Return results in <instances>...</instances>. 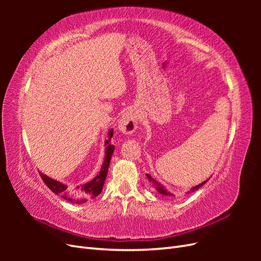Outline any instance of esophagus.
I'll list each match as a JSON object with an SVG mask.
<instances>
[{
	"instance_id": "34e87169",
	"label": "esophagus",
	"mask_w": 261,
	"mask_h": 261,
	"mask_svg": "<svg viewBox=\"0 0 261 261\" xmlns=\"http://www.w3.org/2000/svg\"><path fill=\"white\" fill-rule=\"evenodd\" d=\"M138 125V114L135 110H127L117 123V129L124 135H130L136 130Z\"/></svg>"
}]
</instances>
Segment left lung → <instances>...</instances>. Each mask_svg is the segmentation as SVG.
Segmentation results:
<instances>
[{
	"label": "left lung",
	"mask_w": 261,
	"mask_h": 261,
	"mask_svg": "<svg viewBox=\"0 0 261 261\" xmlns=\"http://www.w3.org/2000/svg\"><path fill=\"white\" fill-rule=\"evenodd\" d=\"M146 176H147V178H148V180L150 181V183L152 184V186H153V188L155 189V191L159 193V194H161V195H163V196H168V197H175V195H173L169 189H167V187L165 186H163V184H161L160 181H158L156 179H154L151 175L150 174H146ZM210 178V177H209ZM209 178L207 179V180H204V181H202V183H200V184H198V185H196V186H194V187H192V188H189V191L186 193V195H189V194H193V193H195L196 191H198V189L201 187V186H203L204 184L207 183V181L209 180Z\"/></svg>",
	"instance_id": "8db88e82"
}]
</instances>
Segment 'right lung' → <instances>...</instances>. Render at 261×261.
<instances>
[{"label":"right lung","mask_w":261,"mask_h":261,"mask_svg":"<svg viewBox=\"0 0 261 261\" xmlns=\"http://www.w3.org/2000/svg\"><path fill=\"white\" fill-rule=\"evenodd\" d=\"M113 137V128L108 132V139L105 141V160L102 163V167L98 174L94 176L92 179L86 181V183L77 186H68L67 184L62 183L57 179H53L52 177L43 174L42 172L39 171V174L42 177L45 185L48 186L51 191L61 196L63 199L67 200L68 202L73 203H84L88 200L94 198L102 192L105 181L107 178L108 170L110 167V161H111L112 154L114 152V146L111 144V138Z\"/></svg>","instance_id":"1"}]
</instances>
